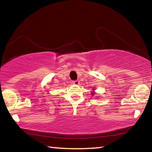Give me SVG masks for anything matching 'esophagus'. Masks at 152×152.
I'll list each match as a JSON object with an SVG mask.
<instances>
[{"label":"esophagus","mask_w":152,"mask_h":152,"mask_svg":"<svg viewBox=\"0 0 152 152\" xmlns=\"http://www.w3.org/2000/svg\"><path fill=\"white\" fill-rule=\"evenodd\" d=\"M72 84H74V85H78V84H80V82L79 80H75V81H72Z\"/></svg>","instance_id":"34e87169"}]
</instances>
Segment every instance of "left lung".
I'll list each match as a JSON object with an SVG mask.
<instances>
[{
  "mask_svg": "<svg viewBox=\"0 0 152 152\" xmlns=\"http://www.w3.org/2000/svg\"><path fill=\"white\" fill-rule=\"evenodd\" d=\"M92 92H91V95H92V96H94V95L95 94H96V93H95V92H94V88H93V89H92Z\"/></svg>",
  "mask_w": 152,
  "mask_h": 152,
  "instance_id": "1",
  "label": "left lung"
}]
</instances>
